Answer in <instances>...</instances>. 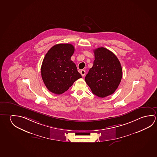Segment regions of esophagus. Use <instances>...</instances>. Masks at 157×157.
<instances>
[{
  "label": "esophagus",
  "mask_w": 157,
  "mask_h": 157,
  "mask_svg": "<svg viewBox=\"0 0 157 157\" xmlns=\"http://www.w3.org/2000/svg\"><path fill=\"white\" fill-rule=\"evenodd\" d=\"M80 74L82 75V77H84V75H85V71L84 70H82L80 71Z\"/></svg>",
  "instance_id": "1"
}]
</instances>
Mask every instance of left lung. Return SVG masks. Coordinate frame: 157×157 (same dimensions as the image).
<instances>
[{
    "mask_svg": "<svg viewBox=\"0 0 157 157\" xmlns=\"http://www.w3.org/2000/svg\"><path fill=\"white\" fill-rule=\"evenodd\" d=\"M95 60L85 78L93 94L100 98L113 94L123 75L121 63L116 55L101 47L94 50Z\"/></svg>",
    "mask_w": 157,
    "mask_h": 157,
    "instance_id": "left-lung-1",
    "label": "left lung"
}]
</instances>
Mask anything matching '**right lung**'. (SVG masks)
I'll return each mask as SVG.
<instances>
[{"label": "right lung", "mask_w": 157, "mask_h": 157, "mask_svg": "<svg viewBox=\"0 0 157 157\" xmlns=\"http://www.w3.org/2000/svg\"><path fill=\"white\" fill-rule=\"evenodd\" d=\"M74 52L72 44H59L52 46L45 55L41 64V77L50 92L62 94L82 78L71 59Z\"/></svg>", "instance_id": "right-lung-1"}]
</instances>
